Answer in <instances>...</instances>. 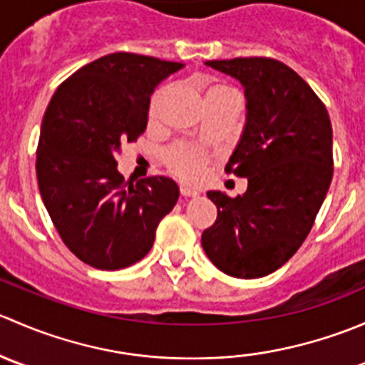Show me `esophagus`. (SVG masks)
I'll return each instance as SVG.
<instances>
[{
  "label": "esophagus",
  "mask_w": 365,
  "mask_h": 365,
  "mask_svg": "<svg viewBox=\"0 0 365 365\" xmlns=\"http://www.w3.org/2000/svg\"><path fill=\"white\" fill-rule=\"evenodd\" d=\"M180 194H182L183 197H196L200 192H197V190H194V189H189V187L182 185V187H180Z\"/></svg>",
  "instance_id": "1"
}]
</instances>
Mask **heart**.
Listing matches in <instances>:
<instances>
[{"label":"heart","instance_id":"1","mask_svg":"<svg viewBox=\"0 0 365 365\" xmlns=\"http://www.w3.org/2000/svg\"><path fill=\"white\" fill-rule=\"evenodd\" d=\"M165 95H168V88H160L159 91H155L152 102H150V120H157ZM235 97H237V93L230 86H226V84H208L205 90V98L208 108ZM210 159L212 157H210L206 150L196 145H189V143H176L164 155V162L169 171L175 176H178L180 180H183V182H196L201 176V173L205 171L206 165L210 164Z\"/></svg>","mask_w":365,"mask_h":365}]
</instances>
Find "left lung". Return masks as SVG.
Returning <instances> with one entry per match:
<instances>
[{"label":"left lung","mask_w":365,"mask_h":365,"mask_svg":"<svg viewBox=\"0 0 365 365\" xmlns=\"http://www.w3.org/2000/svg\"><path fill=\"white\" fill-rule=\"evenodd\" d=\"M206 65L245 88L247 123L226 173L249 183L244 196L206 192L217 219L201 245L224 274L264 277L300 249L329 192L332 123L312 88L282 61L254 56Z\"/></svg>","instance_id":"1"}]
</instances>
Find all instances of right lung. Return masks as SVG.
<instances>
[{"label":"right lung","instance_id":"1","mask_svg":"<svg viewBox=\"0 0 365 365\" xmlns=\"http://www.w3.org/2000/svg\"><path fill=\"white\" fill-rule=\"evenodd\" d=\"M182 63L113 53L81 67L54 91L40 128V196L63 244L83 263L120 270L152 249L155 230L176 205L165 176L125 183L121 145L146 130L150 95Z\"/></svg>","mask_w":365,"mask_h":365}]
</instances>
